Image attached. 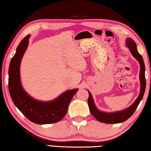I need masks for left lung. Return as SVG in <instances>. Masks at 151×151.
Listing matches in <instances>:
<instances>
[{
    "label": "left lung",
    "instance_id": "8db88e82",
    "mask_svg": "<svg viewBox=\"0 0 151 151\" xmlns=\"http://www.w3.org/2000/svg\"><path fill=\"white\" fill-rule=\"evenodd\" d=\"M126 45L129 49V51L132 55L138 60L140 66V91L138 97L136 101L127 109H125L123 111H116L114 112H102L96 108L94 104L93 98L90 92L89 91L88 105L90 112L92 115L95 117L98 121L104 123L114 124V123H123L131 117L132 114L136 111L138 106L140 104V101L142 100L144 93L146 89V78H145V65L144 62L143 58L142 55L138 53L137 50V46L134 40L131 38H127L126 40Z\"/></svg>",
    "mask_w": 151,
    "mask_h": 151
}]
</instances>
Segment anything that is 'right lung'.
Wrapping results in <instances>:
<instances>
[{
	"instance_id": "1",
	"label": "right lung",
	"mask_w": 151,
	"mask_h": 151,
	"mask_svg": "<svg viewBox=\"0 0 151 151\" xmlns=\"http://www.w3.org/2000/svg\"><path fill=\"white\" fill-rule=\"evenodd\" d=\"M29 39L30 35H27L22 40L11 60L9 68V91L11 98L15 106L32 122L40 125L58 122L66 115L69 103L78 89L68 90L49 102L35 100L24 91L21 84L19 70Z\"/></svg>"
}]
</instances>
